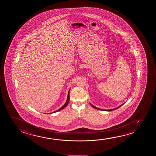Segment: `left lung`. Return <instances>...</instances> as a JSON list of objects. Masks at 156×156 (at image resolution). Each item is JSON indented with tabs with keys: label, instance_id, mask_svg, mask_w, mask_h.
Listing matches in <instances>:
<instances>
[{
	"label": "left lung",
	"instance_id": "1",
	"mask_svg": "<svg viewBox=\"0 0 156 156\" xmlns=\"http://www.w3.org/2000/svg\"><path fill=\"white\" fill-rule=\"evenodd\" d=\"M90 105H92V107H93V108H95V109H98V110H103V111H104V110H105V111H112V110H115V109H118V108H119V107H121V106H120L119 107H118V108H115V109H110V110H103V109H100V108H96V107H94V106H93V105H91V104H90Z\"/></svg>",
	"mask_w": 156,
	"mask_h": 156
}]
</instances>
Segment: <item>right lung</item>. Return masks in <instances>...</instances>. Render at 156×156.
<instances>
[{"mask_svg": "<svg viewBox=\"0 0 156 156\" xmlns=\"http://www.w3.org/2000/svg\"><path fill=\"white\" fill-rule=\"evenodd\" d=\"M69 92H70V90H69L68 92V98H67V101H66V103L64 104V105H63L60 109H58V110H56V111H54V112H53V113H54V112H58V111H60V110H62V109H64V108H65L66 107V105H68V103L69 102V99H70V95H69Z\"/></svg>", "mask_w": 156, "mask_h": 156, "instance_id": "right-lung-1", "label": "right lung"}]
</instances>
